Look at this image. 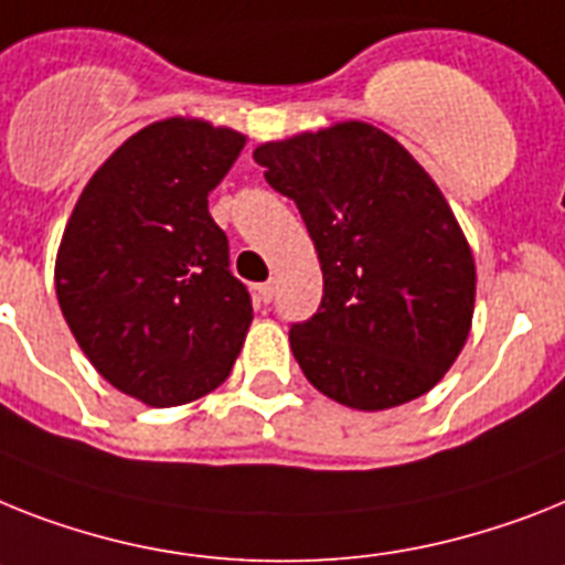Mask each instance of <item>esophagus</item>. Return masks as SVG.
<instances>
[{"instance_id": "obj_1", "label": "esophagus", "mask_w": 565, "mask_h": 565, "mask_svg": "<svg viewBox=\"0 0 565 565\" xmlns=\"http://www.w3.org/2000/svg\"><path fill=\"white\" fill-rule=\"evenodd\" d=\"M256 297H259L263 302H271L274 282H263V286H256Z\"/></svg>"}]
</instances>
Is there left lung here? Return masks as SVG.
I'll return each instance as SVG.
<instances>
[{"label":"left lung","mask_w":565,"mask_h":565,"mask_svg":"<svg viewBox=\"0 0 565 565\" xmlns=\"http://www.w3.org/2000/svg\"><path fill=\"white\" fill-rule=\"evenodd\" d=\"M254 161L294 199L323 271L320 309L288 334L302 375L363 413L430 393L477 300V263L439 184L363 120L259 143Z\"/></svg>","instance_id":"8db88e82"}]
</instances>
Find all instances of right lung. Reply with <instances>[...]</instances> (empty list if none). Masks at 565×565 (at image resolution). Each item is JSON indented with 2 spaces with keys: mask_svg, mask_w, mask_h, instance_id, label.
Here are the masks:
<instances>
[{
  "mask_svg": "<svg viewBox=\"0 0 565 565\" xmlns=\"http://www.w3.org/2000/svg\"><path fill=\"white\" fill-rule=\"evenodd\" d=\"M245 141L202 118L143 126L88 179L60 239L65 323L92 366L147 407L225 384L254 320L207 210Z\"/></svg>",
  "mask_w": 565,
  "mask_h": 565,
  "instance_id": "1",
  "label": "right lung"
}]
</instances>
